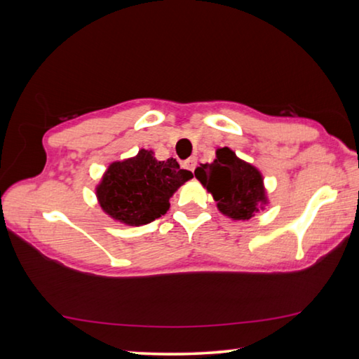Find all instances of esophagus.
I'll use <instances>...</instances> for the list:
<instances>
[{
    "mask_svg": "<svg viewBox=\"0 0 359 359\" xmlns=\"http://www.w3.org/2000/svg\"><path fill=\"white\" fill-rule=\"evenodd\" d=\"M184 168L188 169V171H194V168H196V158H188V160L184 161Z\"/></svg>",
    "mask_w": 359,
    "mask_h": 359,
    "instance_id": "34e87169",
    "label": "esophagus"
}]
</instances>
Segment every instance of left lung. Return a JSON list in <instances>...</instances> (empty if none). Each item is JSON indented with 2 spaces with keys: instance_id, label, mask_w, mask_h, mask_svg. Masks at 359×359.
<instances>
[{
  "instance_id": "obj_1",
  "label": "left lung",
  "mask_w": 359,
  "mask_h": 359,
  "mask_svg": "<svg viewBox=\"0 0 359 359\" xmlns=\"http://www.w3.org/2000/svg\"><path fill=\"white\" fill-rule=\"evenodd\" d=\"M214 163L194 169V177L214 196L218 210L233 220H248L263 210L267 196L263 175L228 147L217 149Z\"/></svg>"
}]
</instances>
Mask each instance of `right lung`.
I'll list each match as a JSON object with an SVG mask.
<instances>
[{
	"label": "right lung",
	"mask_w": 359,
	"mask_h": 359,
	"mask_svg": "<svg viewBox=\"0 0 359 359\" xmlns=\"http://www.w3.org/2000/svg\"><path fill=\"white\" fill-rule=\"evenodd\" d=\"M191 177L174 158L158 161L154 151L141 149L136 156L109 165L96 187V198L114 220L141 226L165 215L169 199Z\"/></svg>",
	"instance_id": "1"
}]
</instances>
